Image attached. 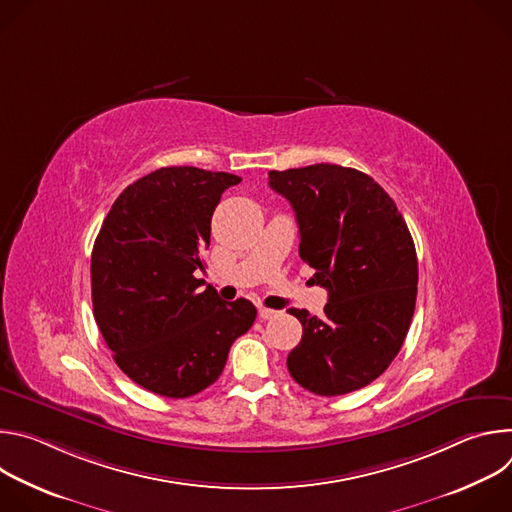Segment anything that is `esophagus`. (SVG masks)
<instances>
[{
  "label": "esophagus",
  "mask_w": 512,
  "mask_h": 512,
  "mask_svg": "<svg viewBox=\"0 0 512 512\" xmlns=\"http://www.w3.org/2000/svg\"><path fill=\"white\" fill-rule=\"evenodd\" d=\"M279 312L277 310H271V308H259V318L261 320H271V318H275Z\"/></svg>",
  "instance_id": "1"
}]
</instances>
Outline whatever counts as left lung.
I'll list each match as a JSON object with an SVG mask.
<instances>
[{
    "label": "left lung",
    "instance_id": "left-lung-1",
    "mask_svg": "<svg viewBox=\"0 0 512 512\" xmlns=\"http://www.w3.org/2000/svg\"><path fill=\"white\" fill-rule=\"evenodd\" d=\"M300 227V257L328 289L324 316L302 322L287 369L322 397L367 387L399 354L417 298V255L393 198L367 174L336 164L269 172Z\"/></svg>",
    "mask_w": 512,
    "mask_h": 512
}]
</instances>
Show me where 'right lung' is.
<instances>
[{
    "label": "right lung",
    "instance_id": "right-lung-1",
    "mask_svg": "<svg viewBox=\"0 0 512 512\" xmlns=\"http://www.w3.org/2000/svg\"><path fill=\"white\" fill-rule=\"evenodd\" d=\"M241 178L192 166L160 168L129 184L95 239V322L117 367L139 387L184 399L221 377L233 342L257 316L241 298L223 302L204 279L200 253L210 218Z\"/></svg>",
    "mask_w": 512,
    "mask_h": 512
}]
</instances>
